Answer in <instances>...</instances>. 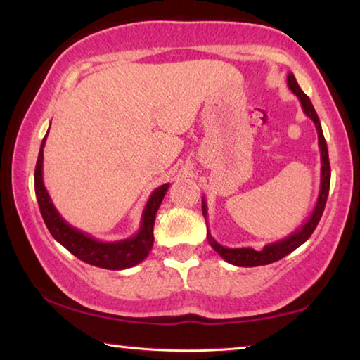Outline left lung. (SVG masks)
<instances>
[{"mask_svg":"<svg viewBox=\"0 0 360 360\" xmlns=\"http://www.w3.org/2000/svg\"><path fill=\"white\" fill-rule=\"evenodd\" d=\"M288 88L297 98H300L304 114H306L307 117L315 124V129H317V134H319L320 159H322V167H320L319 198H317V202H315V207L311 214V217L306 220V224L301 225L300 229L292 231V233L286 238H283V240L265 245L261 251L252 250V248H225L214 240V236L207 229V241L209 245L214 248V251L217 252L219 256H222L226 262L238 265V267H257V265H267V264L280 261V259H283L285 256H288L290 252L295 251L296 248H300L302 243H306L309 240V236L314 233L315 226H317V224L320 222V217H322L323 214L325 204H327L328 190H330V161H328V148L322 131V125H320L319 115L315 112L311 99H309L307 95H304V91L301 90L300 85H297L295 75H292L291 72L288 74ZM202 215L204 219H206V225H207V206H206V201H204V198H202Z\"/></svg>","mask_w":360,"mask_h":360,"instance_id":"8db88e82","label":"left lung"}]
</instances>
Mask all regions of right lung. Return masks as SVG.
Listing matches in <instances>:
<instances>
[{"label": "right lung", "instance_id": "right-lung-1", "mask_svg": "<svg viewBox=\"0 0 360 360\" xmlns=\"http://www.w3.org/2000/svg\"><path fill=\"white\" fill-rule=\"evenodd\" d=\"M46 136L43 138L40 153H38V161L35 167V195L38 206H40L41 217L45 220L49 233L65 250L74 254L75 257H79L80 261L90 265H95V267L108 270H122L140 264L143 259H146L153 248L154 219H156L158 209L161 206L162 199L170 185L164 184L151 193L145 209H143L141 225L140 230L136 231V235L127 238V240L112 243L95 240L93 236L85 233V231L75 229V226L65 222L60 217L58 209L54 207L51 198L48 195L45 184H43V148H45Z\"/></svg>", "mask_w": 360, "mask_h": 360}]
</instances>
